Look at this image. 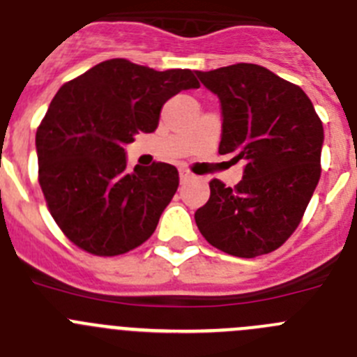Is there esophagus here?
I'll return each instance as SVG.
<instances>
[{"instance_id": "esophagus-1", "label": "esophagus", "mask_w": 357, "mask_h": 357, "mask_svg": "<svg viewBox=\"0 0 357 357\" xmlns=\"http://www.w3.org/2000/svg\"><path fill=\"white\" fill-rule=\"evenodd\" d=\"M190 178H192V174L188 171H179V179H181V183L188 181Z\"/></svg>"}]
</instances>
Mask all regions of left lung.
<instances>
[{"instance_id": "8db88e82", "label": "left lung", "mask_w": 357, "mask_h": 357, "mask_svg": "<svg viewBox=\"0 0 357 357\" xmlns=\"http://www.w3.org/2000/svg\"><path fill=\"white\" fill-rule=\"evenodd\" d=\"M195 75L220 101L218 153L245 162L234 188L210 181V199L195 211V224L227 255H268L297 229L317 188L322 121L301 86L256 63Z\"/></svg>"}]
</instances>
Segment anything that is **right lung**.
<instances>
[{
	"label": "right lung",
	"mask_w": 357,
	"mask_h": 357,
	"mask_svg": "<svg viewBox=\"0 0 357 357\" xmlns=\"http://www.w3.org/2000/svg\"><path fill=\"white\" fill-rule=\"evenodd\" d=\"M199 89L190 69L155 70L112 59L56 92L37 130L38 183L70 242L96 256L142 245L174 197L171 163L128 171L124 147L153 133L172 96Z\"/></svg>",
	"instance_id": "add662e5"
}]
</instances>
